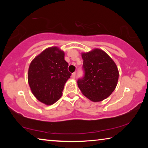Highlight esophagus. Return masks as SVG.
Instances as JSON below:
<instances>
[{"label":"esophagus","instance_id":"esophagus-1","mask_svg":"<svg viewBox=\"0 0 148 148\" xmlns=\"http://www.w3.org/2000/svg\"><path fill=\"white\" fill-rule=\"evenodd\" d=\"M76 72H74V73L72 74V78H75L76 77Z\"/></svg>","mask_w":148,"mask_h":148}]
</instances>
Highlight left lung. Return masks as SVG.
I'll return each mask as SVG.
<instances>
[{
	"instance_id": "left-lung-1",
	"label": "left lung",
	"mask_w": 148,
	"mask_h": 148,
	"mask_svg": "<svg viewBox=\"0 0 148 148\" xmlns=\"http://www.w3.org/2000/svg\"><path fill=\"white\" fill-rule=\"evenodd\" d=\"M84 76L77 80L82 93L92 102L106 99L116 89L119 71L108 55L100 49L82 54Z\"/></svg>"
}]
</instances>
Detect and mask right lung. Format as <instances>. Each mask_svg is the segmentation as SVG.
<instances>
[{"label": "right lung", "mask_w": 148, "mask_h": 148, "mask_svg": "<svg viewBox=\"0 0 148 148\" xmlns=\"http://www.w3.org/2000/svg\"><path fill=\"white\" fill-rule=\"evenodd\" d=\"M64 53L57 47H48L30 64L28 82L32 94L42 103L54 104L61 98L64 84L71 77Z\"/></svg>", "instance_id": "right-lung-1"}]
</instances>
